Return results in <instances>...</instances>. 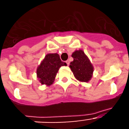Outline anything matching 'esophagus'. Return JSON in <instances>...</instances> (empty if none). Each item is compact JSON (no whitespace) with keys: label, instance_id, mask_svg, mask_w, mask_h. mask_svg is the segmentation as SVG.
Here are the masks:
<instances>
[{"label":"esophagus","instance_id":"obj_1","mask_svg":"<svg viewBox=\"0 0 129 129\" xmlns=\"http://www.w3.org/2000/svg\"><path fill=\"white\" fill-rule=\"evenodd\" d=\"M66 62H67V65H68V66L70 64V61H69V60H67V61H66Z\"/></svg>","mask_w":129,"mask_h":129}]
</instances>
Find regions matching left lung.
Returning <instances> with one entry per match:
<instances>
[{
    "mask_svg": "<svg viewBox=\"0 0 129 129\" xmlns=\"http://www.w3.org/2000/svg\"><path fill=\"white\" fill-rule=\"evenodd\" d=\"M74 61L70 64V68L76 79L81 82H88L91 79L94 67L83 50H76L72 55Z\"/></svg>",
    "mask_w": 129,
    "mask_h": 129,
    "instance_id": "8db88e82",
    "label": "left lung"
}]
</instances>
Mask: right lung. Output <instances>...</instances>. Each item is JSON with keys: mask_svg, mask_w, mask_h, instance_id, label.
Masks as SVG:
<instances>
[{"mask_svg": "<svg viewBox=\"0 0 129 129\" xmlns=\"http://www.w3.org/2000/svg\"><path fill=\"white\" fill-rule=\"evenodd\" d=\"M67 65L66 62L61 61L57 53L47 54L37 67V76L40 83L47 86L53 84L59 68Z\"/></svg>", "mask_w": 129, "mask_h": 129, "instance_id": "right-lung-1", "label": "right lung"}]
</instances>
